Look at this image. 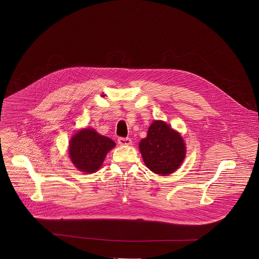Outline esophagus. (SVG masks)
Wrapping results in <instances>:
<instances>
[{
	"mask_svg": "<svg viewBox=\"0 0 259 259\" xmlns=\"http://www.w3.org/2000/svg\"><path fill=\"white\" fill-rule=\"evenodd\" d=\"M117 143L120 146H130L132 145V140L130 138H118Z\"/></svg>",
	"mask_w": 259,
	"mask_h": 259,
	"instance_id": "obj_1",
	"label": "esophagus"
}]
</instances>
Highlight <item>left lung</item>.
<instances>
[{
  "mask_svg": "<svg viewBox=\"0 0 259 259\" xmlns=\"http://www.w3.org/2000/svg\"><path fill=\"white\" fill-rule=\"evenodd\" d=\"M139 148L148 169L164 177L181 166L186 152L181 134L162 120H154L150 124Z\"/></svg>",
  "mask_w": 259,
  "mask_h": 259,
  "instance_id": "8db88e82",
  "label": "left lung"
}]
</instances>
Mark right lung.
Here are the masks:
<instances>
[{
  "label": "right lung",
  "mask_w": 259,
  "mask_h": 259,
  "mask_svg": "<svg viewBox=\"0 0 259 259\" xmlns=\"http://www.w3.org/2000/svg\"><path fill=\"white\" fill-rule=\"evenodd\" d=\"M115 147L110 138L99 135L93 128L76 132L69 144V155L74 166L85 174L96 172L107 153Z\"/></svg>",
  "instance_id": "add662e5"
}]
</instances>
